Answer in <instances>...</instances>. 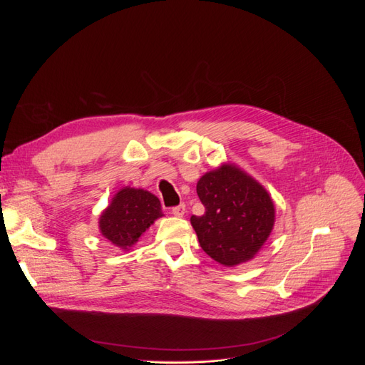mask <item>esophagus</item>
Wrapping results in <instances>:
<instances>
[{
	"instance_id": "obj_1",
	"label": "esophagus",
	"mask_w": 365,
	"mask_h": 365,
	"mask_svg": "<svg viewBox=\"0 0 365 365\" xmlns=\"http://www.w3.org/2000/svg\"><path fill=\"white\" fill-rule=\"evenodd\" d=\"M172 215L178 216V217H182V216L185 215V205H184V204H180V205L173 207V208H172Z\"/></svg>"
}]
</instances>
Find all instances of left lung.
Instances as JSON below:
<instances>
[{
  "instance_id": "8db88e82",
  "label": "left lung",
  "mask_w": 365,
  "mask_h": 365,
  "mask_svg": "<svg viewBox=\"0 0 365 365\" xmlns=\"http://www.w3.org/2000/svg\"><path fill=\"white\" fill-rule=\"evenodd\" d=\"M196 192L205 213L190 222L208 256L228 268L256 257L275 222L268 190L237 164L224 163L201 176Z\"/></svg>"
}]
</instances>
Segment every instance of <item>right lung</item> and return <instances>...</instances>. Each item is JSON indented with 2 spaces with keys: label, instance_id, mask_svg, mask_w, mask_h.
Wrapping results in <instances>:
<instances>
[{
  "label": "right lung",
  "instance_id": "right-lung-1",
  "mask_svg": "<svg viewBox=\"0 0 365 365\" xmlns=\"http://www.w3.org/2000/svg\"><path fill=\"white\" fill-rule=\"evenodd\" d=\"M158 217H163L158 197L145 189L126 185L101 213L98 231L114 247L129 251Z\"/></svg>",
  "mask_w": 365,
  "mask_h": 365
}]
</instances>
